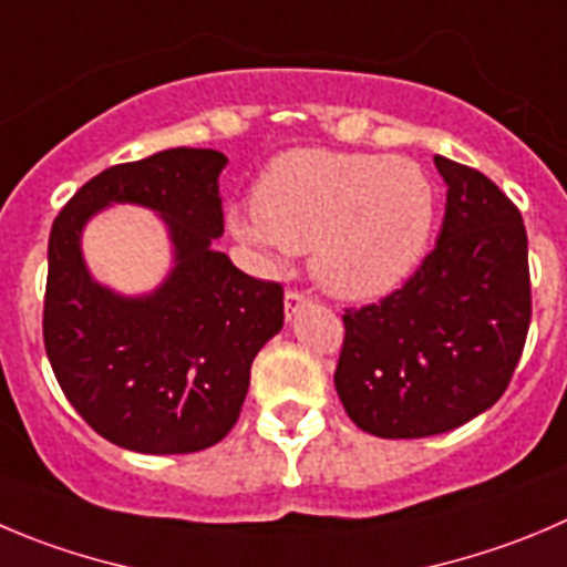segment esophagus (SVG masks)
<instances>
[{
	"instance_id": "34e87169",
	"label": "esophagus",
	"mask_w": 567,
	"mask_h": 567,
	"mask_svg": "<svg viewBox=\"0 0 567 567\" xmlns=\"http://www.w3.org/2000/svg\"><path fill=\"white\" fill-rule=\"evenodd\" d=\"M308 301H310V296L299 293V290H288V293H285V316H288V321L293 319V316L299 313L305 305H308Z\"/></svg>"
}]
</instances>
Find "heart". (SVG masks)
<instances>
[{
    "mask_svg": "<svg viewBox=\"0 0 567 567\" xmlns=\"http://www.w3.org/2000/svg\"><path fill=\"white\" fill-rule=\"evenodd\" d=\"M436 206V184L414 158L296 147L268 164L254 212L231 215L229 226L259 251H313L327 293L369 301L422 266Z\"/></svg>",
    "mask_w": 567,
    "mask_h": 567,
    "instance_id": "heart-1",
    "label": "heart"
}]
</instances>
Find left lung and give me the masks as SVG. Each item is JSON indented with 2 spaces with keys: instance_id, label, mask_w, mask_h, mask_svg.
I'll return each instance as SVG.
<instances>
[{
  "instance_id": "left-lung-1",
  "label": "left lung",
  "mask_w": 567,
  "mask_h": 567,
  "mask_svg": "<svg viewBox=\"0 0 567 567\" xmlns=\"http://www.w3.org/2000/svg\"><path fill=\"white\" fill-rule=\"evenodd\" d=\"M433 164L447 184L436 246L403 288L343 316L336 391L349 420L380 439L436 436L492 409L532 319L517 206L484 173Z\"/></svg>"
}]
</instances>
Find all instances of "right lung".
<instances>
[{
  "mask_svg": "<svg viewBox=\"0 0 567 567\" xmlns=\"http://www.w3.org/2000/svg\"><path fill=\"white\" fill-rule=\"evenodd\" d=\"M212 147H171L116 164L61 209L47 248L44 347L72 409L125 451L195 453L235 427L257 352L282 330V285L235 268ZM111 205H142L165 224L172 268L147 295L103 286L82 231Z\"/></svg>",
  "mask_w": 567,
  "mask_h": 567,
  "instance_id": "1",
  "label": "right lung"
}]
</instances>
